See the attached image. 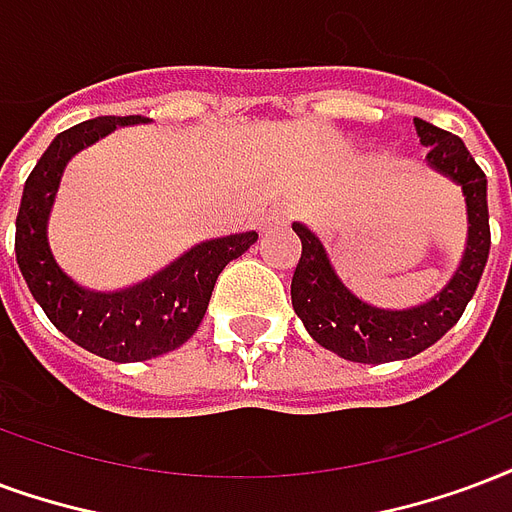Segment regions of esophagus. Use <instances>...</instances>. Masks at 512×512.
Segmentation results:
<instances>
[{
  "mask_svg": "<svg viewBox=\"0 0 512 512\" xmlns=\"http://www.w3.org/2000/svg\"><path fill=\"white\" fill-rule=\"evenodd\" d=\"M282 219H285L282 211H271V214H266V217H260V230H268L274 222H282Z\"/></svg>",
  "mask_w": 512,
  "mask_h": 512,
  "instance_id": "1",
  "label": "esophagus"
}]
</instances>
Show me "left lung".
Wrapping results in <instances>:
<instances>
[{"label": "left lung", "instance_id": "left-lung-1", "mask_svg": "<svg viewBox=\"0 0 512 512\" xmlns=\"http://www.w3.org/2000/svg\"><path fill=\"white\" fill-rule=\"evenodd\" d=\"M415 132L429 146L426 165L461 187L467 203V249L461 266L448 285L426 304L410 309H382L366 304L333 271L323 241L304 222H293L301 238V260L295 266L293 309L314 342L336 352L344 361L388 363L418 355L458 323L488 263L491 230H488V181L472 160L464 140L415 119Z\"/></svg>", "mask_w": 512, "mask_h": 512}]
</instances>
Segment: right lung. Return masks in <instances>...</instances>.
I'll return each instance as SVG.
<instances>
[{
    "label": "right lung",
    "mask_w": 512,
    "mask_h": 512,
    "mask_svg": "<svg viewBox=\"0 0 512 512\" xmlns=\"http://www.w3.org/2000/svg\"><path fill=\"white\" fill-rule=\"evenodd\" d=\"M143 116H100L59 132L24 184L15 219V257L48 320L78 347L116 363H138L187 342L203 323L222 268L257 241L255 230L200 241L138 285L92 290L56 263L48 217L64 165L116 127L146 124Z\"/></svg>",
    "instance_id": "right-lung-1"
}]
</instances>
